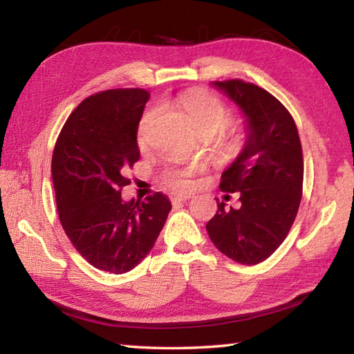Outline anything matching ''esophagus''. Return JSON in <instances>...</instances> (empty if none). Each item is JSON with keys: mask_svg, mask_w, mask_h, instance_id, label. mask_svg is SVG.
<instances>
[{"mask_svg": "<svg viewBox=\"0 0 354 354\" xmlns=\"http://www.w3.org/2000/svg\"><path fill=\"white\" fill-rule=\"evenodd\" d=\"M190 198H192V194H173L170 200H171L173 205H178V203L187 201Z\"/></svg>", "mask_w": 354, "mask_h": 354, "instance_id": "1", "label": "esophagus"}]
</instances>
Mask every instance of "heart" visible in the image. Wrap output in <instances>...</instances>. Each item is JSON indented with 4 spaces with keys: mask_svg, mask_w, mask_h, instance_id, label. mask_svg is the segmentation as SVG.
<instances>
[{
    "mask_svg": "<svg viewBox=\"0 0 354 354\" xmlns=\"http://www.w3.org/2000/svg\"><path fill=\"white\" fill-rule=\"evenodd\" d=\"M179 106L187 113L192 127L196 129L200 136L206 139L217 137V145L225 151H234L241 145L239 137L227 131L232 122V111L223 100L218 98L207 91H189L179 98ZM156 112L149 111L142 117L139 128H137V143L140 148H145L149 142V129L153 127ZM194 169L189 167H178V169H169L162 173L164 184L171 189L185 190L190 187Z\"/></svg>",
    "mask_w": 354,
    "mask_h": 354,
    "instance_id": "b5f03b06",
    "label": "heart"
}]
</instances>
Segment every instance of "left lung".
I'll return each mask as SVG.
<instances>
[{
	"instance_id": "left-lung-1",
	"label": "left lung",
	"mask_w": 354,
	"mask_h": 354,
	"mask_svg": "<svg viewBox=\"0 0 354 354\" xmlns=\"http://www.w3.org/2000/svg\"><path fill=\"white\" fill-rule=\"evenodd\" d=\"M214 86L245 113L248 139L220 183L223 192H237L241 206L217 200L206 230L230 259L254 266L278 250L295 221L303 195L301 142L290 112L262 87L242 80Z\"/></svg>"
}]
</instances>
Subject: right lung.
<instances>
[{
  "label": "right lung",
  "mask_w": 354,
  "mask_h": 354,
  "mask_svg": "<svg viewBox=\"0 0 354 354\" xmlns=\"http://www.w3.org/2000/svg\"><path fill=\"white\" fill-rule=\"evenodd\" d=\"M149 93L111 88L82 101L59 134L51 160L56 205L65 234L91 266L127 273L162 231L171 205L160 192L122 200L127 171L140 159L137 128Z\"/></svg>",
  "instance_id": "right-lung-1"
}]
</instances>
